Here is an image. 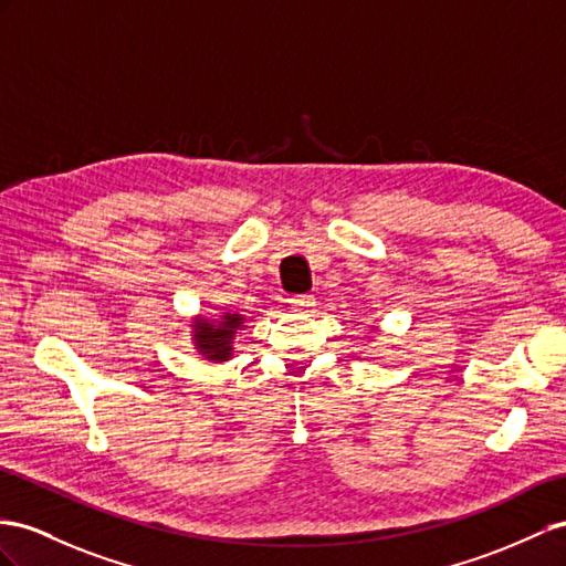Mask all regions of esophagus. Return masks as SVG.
Instances as JSON below:
<instances>
[{"label": "esophagus", "mask_w": 566, "mask_h": 566, "mask_svg": "<svg viewBox=\"0 0 566 566\" xmlns=\"http://www.w3.org/2000/svg\"><path fill=\"white\" fill-rule=\"evenodd\" d=\"M289 303H292L294 311H311L315 306V296L313 294H301V296L289 298Z\"/></svg>", "instance_id": "obj_1"}]
</instances>
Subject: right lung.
<instances>
[{
  "label": "right lung",
  "instance_id": "obj_1",
  "mask_svg": "<svg viewBox=\"0 0 566 566\" xmlns=\"http://www.w3.org/2000/svg\"><path fill=\"white\" fill-rule=\"evenodd\" d=\"M245 317L239 313L222 315H198L191 325V339L198 354L212 364H224L234 356V339L239 329H243Z\"/></svg>",
  "mask_w": 566,
  "mask_h": 566
}]
</instances>
